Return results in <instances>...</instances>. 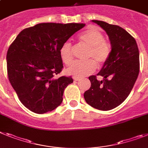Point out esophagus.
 Wrapping results in <instances>:
<instances>
[{
	"label": "esophagus",
	"instance_id": "obj_1",
	"mask_svg": "<svg viewBox=\"0 0 148 148\" xmlns=\"http://www.w3.org/2000/svg\"><path fill=\"white\" fill-rule=\"evenodd\" d=\"M73 79H74V80H75V81H76V82H77V81H79V80H80V78H79V77H75V76H74V77H73Z\"/></svg>",
	"mask_w": 148,
	"mask_h": 148
}]
</instances>
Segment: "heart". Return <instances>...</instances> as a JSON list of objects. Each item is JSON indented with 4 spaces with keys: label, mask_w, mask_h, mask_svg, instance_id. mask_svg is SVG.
<instances>
[{
    "label": "heart",
    "mask_w": 148,
    "mask_h": 148,
    "mask_svg": "<svg viewBox=\"0 0 148 148\" xmlns=\"http://www.w3.org/2000/svg\"><path fill=\"white\" fill-rule=\"evenodd\" d=\"M81 45L88 48L85 58L83 62H75L66 70L69 75L75 77H83L90 75L95 71L97 62L99 65H103L109 59L112 54L110 42L104 39L103 33L95 27H89L79 36ZM62 61L66 66L73 62V47L69 42H66L60 49Z\"/></svg>",
    "instance_id": "obj_1"
}]
</instances>
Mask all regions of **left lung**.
Here are the masks:
<instances>
[{
  "label": "left lung",
  "mask_w": 148,
  "mask_h": 148,
  "mask_svg": "<svg viewBox=\"0 0 148 148\" xmlns=\"http://www.w3.org/2000/svg\"><path fill=\"white\" fill-rule=\"evenodd\" d=\"M104 29L112 45V54L97 75H90L91 85L84 93L86 103L93 108L108 111L127 99L139 73V51L136 40L120 26L92 20Z\"/></svg>",
  "instance_id": "1"
}]
</instances>
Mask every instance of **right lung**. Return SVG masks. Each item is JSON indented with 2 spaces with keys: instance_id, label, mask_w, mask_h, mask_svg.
I'll return each mask as SVG.
<instances>
[{
  "instance_id": "add662e5",
  "label": "right lung",
  "mask_w": 148,
  "mask_h": 148,
  "mask_svg": "<svg viewBox=\"0 0 148 148\" xmlns=\"http://www.w3.org/2000/svg\"><path fill=\"white\" fill-rule=\"evenodd\" d=\"M81 23H40L24 29L7 53V75L21 103L29 110L44 114L61 104L71 76L56 75L64 67L60 49L84 27Z\"/></svg>"
}]
</instances>
